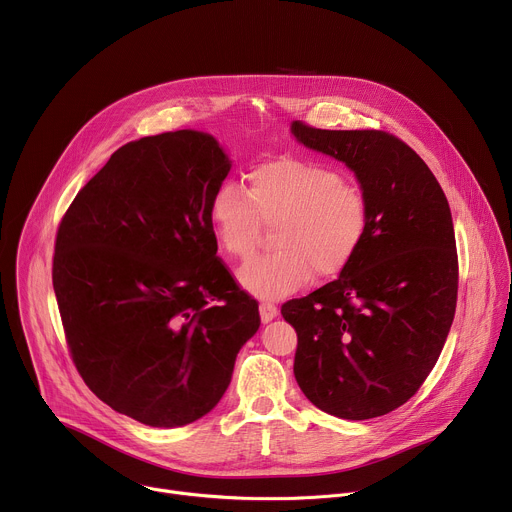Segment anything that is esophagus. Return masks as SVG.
<instances>
[{
    "label": "esophagus",
    "instance_id": "esophagus-1",
    "mask_svg": "<svg viewBox=\"0 0 512 512\" xmlns=\"http://www.w3.org/2000/svg\"><path fill=\"white\" fill-rule=\"evenodd\" d=\"M259 316H261V322H271L275 316H277V306L271 304V302H261L259 304Z\"/></svg>",
    "mask_w": 512,
    "mask_h": 512
}]
</instances>
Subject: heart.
<instances>
[{"label":"heart","instance_id":"obj_1","mask_svg":"<svg viewBox=\"0 0 512 512\" xmlns=\"http://www.w3.org/2000/svg\"><path fill=\"white\" fill-rule=\"evenodd\" d=\"M214 237L227 255L243 259L271 225L275 251L249 259L239 281L259 298H283L318 275H338L369 231V200L326 164L279 156L247 174V192L218 186L208 204Z\"/></svg>","mask_w":512,"mask_h":512}]
</instances>
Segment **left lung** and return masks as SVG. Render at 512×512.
<instances>
[{"instance_id": "obj_1", "label": "left lung", "mask_w": 512, "mask_h": 512, "mask_svg": "<svg viewBox=\"0 0 512 512\" xmlns=\"http://www.w3.org/2000/svg\"><path fill=\"white\" fill-rule=\"evenodd\" d=\"M312 150L344 162L369 200V231L340 277L281 306L298 332L294 375L304 395L342 419L407 403L444 348L458 300L448 198L427 164L383 129L291 123Z\"/></svg>"}]
</instances>
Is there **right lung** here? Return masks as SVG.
<instances>
[{
  "label": "right lung",
  "instance_id": "obj_1",
  "mask_svg": "<svg viewBox=\"0 0 512 512\" xmlns=\"http://www.w3.org/2000/svg\"><path fill=\"white\" fill-rule=\"evenodd\" d=\"M231 162L214 137L129 141L56 231L52 285L72 362L111 409L180 427L225 395L259 304L216 257L208 218Z\"/></svg>",
  "mask_w": 512,
  "mask_h": 512
}]
</instances>
